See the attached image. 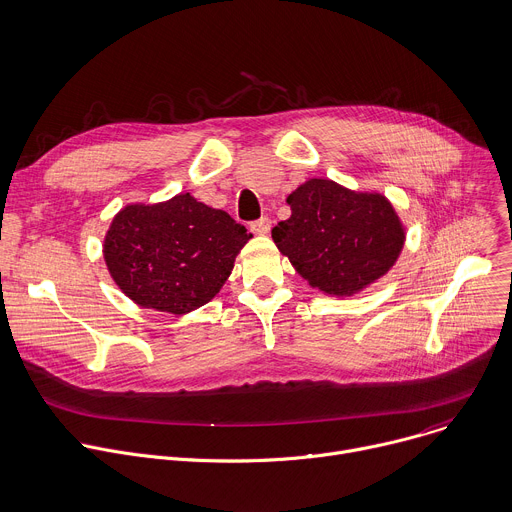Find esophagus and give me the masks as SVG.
<instances>
[{
	"label": "esophagus",
	"mask_w": 512,
	"mask_h": 512,
	"mask_svg": "<svg viewBox=\"0 0 512 512\" xmlns=\"http://www.w3.org/2000/svg\"><path fill=\"white\" fill-rule=\"evenodd\" d=\"M270 228H272L270 218H260V220H256V222L250 224V230H252V234H256V236H266V234L270 232Z\"/></svg>",
	"instance_id": "esophagus-1"
}]
</instances>
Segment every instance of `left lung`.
I'll use <instances>...</instances> for the list:
<instances>
[{
	"label": "left lung",
	"mask_w": 512,
	"mask_h": 512,
	"mask_svg": "<svg viewBox=\"0 0 512 512\" xmlns=\"http://www.w3.org/2000/svg\"><path fill=\"white\" fill-rule=\"evenodd\" d=\"M290 218L272 240L294 270L329 296H353L397 262L405 228L377 191H353L333 179H309L288 197Z\"/></svg>",
	"instance_id": "1"
}]
</instances>
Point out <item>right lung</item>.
Wrapping results in <instances>:
<instances>
[{
	"label": "right lung",
	"instance_id": "1",
	"mask_svg": "<svg viewBox=\"0 0 512 512\" xmlns=\"http://www.w3.org/2000/svg\"><path fill=\"white\" fill-rule=\"evenodd\" d=\"M252 238L224 210L189 193L159 203H131L102 244L117 286L143 309L187 315L208 304Z\"/></svg>",
	"mask_w": 512,
	"mask_h": 512
}]
</instances>
